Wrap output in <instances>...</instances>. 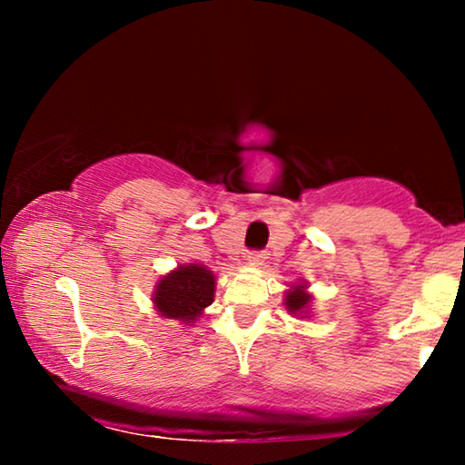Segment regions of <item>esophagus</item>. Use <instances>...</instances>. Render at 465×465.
Returning <instances> with one entry per match:
<instances>
[{"label": "esophagus", "instance_id": "1", "mask_svg": "<svg viewBox=\"0 0 465 465\" xmlns=\"http://www.w3.org/2000/svg\"><path fill=\"white\" fill-rule=\"evenodd\" d=\"M264 258H266V254H262V252H250L246 261H248L250 266H256V269H258V266L264 264Z\"/></svg>", "mask_w": 465, "mask_h": 465}]
</instances>
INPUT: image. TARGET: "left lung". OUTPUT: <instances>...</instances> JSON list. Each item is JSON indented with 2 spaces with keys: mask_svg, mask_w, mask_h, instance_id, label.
Here are the masks:
<instances>
[{
  "mask_svg": "<svg viewBox=\"0 0 465 465\" xmlns=\"http://www.w3.org/2000/svg\"><path fill=\"white\" fill-rule=\"evenodd\" d=\"M313 295L310 293V285L305 281H297L285 291V308L289 313L299 318H310Z\"/></svg>",
  "mask_w": 465,
  "mask_h": 465,
  "instance_id": "8db88e82",
  "label": "left lung"
}]
</instances>
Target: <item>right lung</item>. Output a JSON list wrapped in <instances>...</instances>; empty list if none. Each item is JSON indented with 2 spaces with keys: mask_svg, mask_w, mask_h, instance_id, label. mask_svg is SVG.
Listing matches in <instances>:
<instances>
[{
  "mask_svg": "<svg viewBox=\"0 0 465 465\" xmlns=\"http://www.w3.org/2000/svg\"><path fill=\"white\" fill-rule=\"evenodd\" d=\"M215 281L213 271L204 264H178L174 271L162 274L153 285V308L162 318L194 326V322L213 303Z\"/></svg>",
  "mask_w": 465,
  "mask_h": 465,
  "instance_id": "add662e5",
  "label": "right lung"
}]
</instances>
